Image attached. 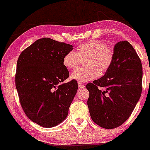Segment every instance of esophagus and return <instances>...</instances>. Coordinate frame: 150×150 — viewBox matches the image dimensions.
Listing matches in <instances>:
<instances>
[{
	"label": "esophagus",
	"mask_w": 150,
	"mask_h": 150,
	"mask_svg": "<svg viewBox=\"0 0 150 150\" xmlns=\"http://www.w3.org/2000/svg\"><path fill=\"white\" fill-rule=\"evenodd\" d=\"M84 84H83V83H78V87H79V89H83V88L84 87Z\"/></svg>",
	"instance_id": "esophagus-1"
}]
</instances>
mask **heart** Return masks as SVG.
Instances as JSON below:
<instances>
[{
    "instance_id": "1",
    "label": "heart",
    "mask_w": 150,
    "mask_h": 150,
    "mask_svg": "<svg viewBox=\"0 0 150 150\" xmlns=\"http://www.w3.org/2000/svg\"><path fill=\"white\" fill-rule=\"evenodd\" d=\"M85 59V66L75 69L71 79L79 82H87L104 74L111 67L114 51L103 41L90 40L80 44L75 51H69L64 55L63 63L65 67L73 69Z\"/></svg>"
}]
</instances>
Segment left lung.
<instances>
[{
    "label": "left lung",
    "mask_w": 150,
    "mask_h": 150,
    "mask_svg": "<svg viewBox=\"0 0 150 150\" xmlns=\"http://www.w3.org/2000/svg\"><path fill=\"white\" fill-rule=\"evenodd\" d=\"M141 59L127 41L114 47V60L103 76L87 84V106L94 123L113 129L124 124L132 114L142 91Z\"/></svg>",
    "instance_id": "8db88e82"
}]
</instances>
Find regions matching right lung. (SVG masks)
Segmentation results:
<instances>
[{
	"label": "right lung",
	"instance_id": "1",
	"mask_svg": "<svg viewBox=\"0 0 150 150\" xmlns=\"http://www.w3.org/2000/svg\"><path fill=\"white\" fill-rule=\"evenodd\" d=\"M72 47L44 38L18 57L15 82L20 104L30 120L44 128L54 127L66 118L77 92L76 80L63 83L69 76L63 59Z\"/></svg>",
	"mask_w": 150,
	"mask_h": 150
}]
</instances>
